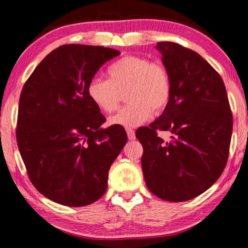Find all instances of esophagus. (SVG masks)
Masks as SVG:
<instances>
[{
	"instance_id": "34e87169",
	"label": "esophagus",
	"mask_w": 248,
	"mask_h": 248,
	"mask_svg": "<svg viewBox=\"0 0 248 248\" xmlns=\"http://www.w3.org/2000/svg\"><path fill=\"white\" fill-rule=\"evenodd\" d=\"M126 133H127V137H128V140H135V132L133 130H131V128H126Z\"/></svg>"
}]
</instances>
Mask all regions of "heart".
<instances>
[{
	"instance_id": "b5f03b06",
	"label": "heart",
	"mask_w": 248,
	"mask_h": 248,
	"mask_svg": "<svg viewBox=\"0 0 248 248\" xmlns=\"http://www.w3.org/2000/svg\"><path fill=\"white\" fill-rule=\"evenodd\" d=\"M108 80L93 79L87 87L91 103L104 113L116 110L121 93L127 105L108 118L110 125L137 127L164 110L171 93V80L164 65L148 57L130 55L116 61L107 69Z\"/></svg>"
}]
</instances>
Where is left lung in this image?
I'll use <instances>...</instances> for the list:
<instances>
[{
  "mask_svg": "<svg viewBox=\"0 0 248 248\" xmlns=\"http://www.w3.org/2000/svg\"><path fill=\"white\" fill-rule=\"evenodd\" d=\"M171 80L164 113L137 131L143 147L142 171L149 191L169 202L194 199L222 174L232 133L225 83L194 50L176 43L155 45ZM169 130L165 142L156 130Z\"/></svg>",
  "mask_w": 248,
  "mask_h": 248,
  "instance_id": "8db88e82",
  "label": "left lung"
}]
</instances>
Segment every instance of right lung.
<instances>
[{"label":"right lung","instance_id":"add662e5","mask_svg":"<svg viewBox=\"0 0 248 248\" xmlns=\"http://www.w3.org/2000/svg\"><path fill=\"white\" fill-rule=\"evenodd\" d=\"M120 50L63 45L38 64L22 88L16 142L30 181L47 199L67 206L96 202L107 189L108 171L127 141L105 117L87 87Z\"/></svg>","mask_w":248,"mask_h":248}]
</instances>
